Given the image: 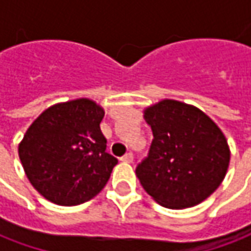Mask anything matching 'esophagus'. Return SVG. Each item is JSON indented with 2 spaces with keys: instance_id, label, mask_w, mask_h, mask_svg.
I'll return each instance as SVG.
<instances>
[{
  "instance_id": "1",
  "label": "esophagus",
  "mask_w": 251,
  "mask_h": 251,
  "mask_svg": "<svg viewBox=\"0 0 251 251\" xmlns=\"http://www.w3.org/2000/svg\"><path fill=\"white\" fill-rule=\"evenodd\" d=\"M132 159H134V156H132V153H131V152L126 153L124 156H121L120 158L121 162H126V163H131V162H132Z\"/></svg>"
}]
</instances>
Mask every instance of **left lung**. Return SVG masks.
<instances>
[{"label": "left lung", "mask_w": 251, "mask_h": 251, "mask_svg": "<svg viewBox=\"0 0 251 251\" xmlns=\"http://www.w3.org/2000/svg\"><path fill=\"white\" fill-rule=\"evenodd\" d=\"M153 140L137 166L141 186L162 207L202 202L226 176L230 150L224 132L202 110L163 99L144 110Z\"/></svg>", "instance_id": "obj_1"}]
</instances>
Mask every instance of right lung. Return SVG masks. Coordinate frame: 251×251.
<instances>
[{
	"label": "right lung",
	"instance_id": "1",
	"mask_svg": "<svg viewBox=\"0 0 251 251\" xmlns=\"http://www.w3.org/2000/svg\"><path fill=\"white\" fill-rule=\"evenodd\" d=\"M104 110L81 98L50 106L30 124L18 147L26 177L46 200L79 205L100 193L117 159L106 152Z\"/></svg>",
	"mask_w": 251,
	"mask_h": 251
}]
</instances>
